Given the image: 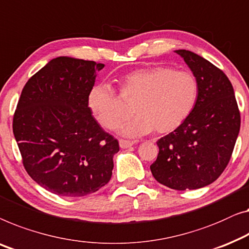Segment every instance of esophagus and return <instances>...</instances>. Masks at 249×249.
<instances>
[{
  "mask_svg": "<svg viewBox=\"0 0 249 249\" xmlns=\"http://www.w3.org/2000/svg\"><path fill=\"white\" fill-rule=\"evenodd\" d=\"M135 142H130V140H124V139H120L119 140V145H120L121 148H129V147H131L135 145Z\"/></svg>",
  "mask_w": 249,
  "mask_h": 249,
  "instance_id": "1",
  "label": "esophagus"
}]
</instances>
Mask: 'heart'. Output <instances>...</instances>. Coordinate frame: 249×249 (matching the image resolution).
Listing matches in <instances>:
<instances>
[{"mask_svg": "<svg viewBox=\"0 0 249 249\" xmlns=\"http://www.w3.org/2000/svg\"><path fill=\"white\" fill-rule=\"evenodd\" d=\"M121 92L135 100V117L119 128L130 138L154 130L168 133L178 129L196 106L199 86L196 77L186 71L167 66H149L129 71L120 80ZM89 110L102 127L114 129L125 117L120 96L107 83L93 85L88 94Z\"/></svg>", "mask_w": 249, "mask_h": 249, "instance_id": "heart-1", "label": "heart"}]
</instances>
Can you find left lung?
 I'll return each mask as SVG.
<instances>
[{"mask_svg":"<svg viewBox=\"0 0 249 249\" xmlns=\"http://www.w3.org/2000/svg\"><path fill=\"white\" fill-rule=\"evenodd\" d=\"M192 71L199 86L189 118L157 142L150 171L173 190H196L214 182L231 157L240 129V112L229 78L209 60L190 50H175Z\"/></svg>","mask_w":249,"mask_h":249,"instance_id":"1","label":"left lung"}]
</instances>
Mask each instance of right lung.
<instances>
[{
    "mask_svg": "<svg viewBox=\"0 0 249 249\" xmlns=\"http://www.w3.org/2000/svg\"><path fill=\"white\" fill-rule=\"evenodd\" d=\"M104 67L57 57L29 78L13 116V133L31 178L57 196L94 193L110 181L118 140L92 116L88 94Z\"/></svg>",
    "mask_w": 249,
    "mask_h": 249,
    "instance_id": "right-lung-1",
    "label": "right lung"
}]
</instances>
